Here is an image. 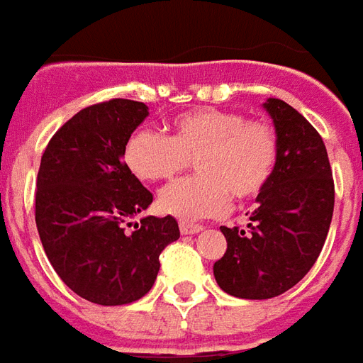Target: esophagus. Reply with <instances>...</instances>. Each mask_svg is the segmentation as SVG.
Wrapping results in <instances>:
<instances>
[{
    "mask_svg": "<svg viewBox=\"0 0 363 363\" xmlns=\"http://www.w3.org/2000/svg\"><path fill=\"white\" fill-rule=\"evenodd\" d=\"M202 225L198 223H189V221H181V233L182 235H194V233H200L202 231Z\"/></svg>",
    "mask_w": 363,
    "mask_h": 363,
    "instance_id": "obj_1",
    "label": "esophagus"
}]
</instances>
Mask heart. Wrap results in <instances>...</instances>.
Returning a JSON list of instances; mask_svg holds the SVG:
<instances>
[{"label":"heart","instance_id":"obj_1","mask_svg":"<svg viewBox=\"0 0 363 363\" xmlns=\"http://www.w3.org/2000/svg\"><path fill=\"white\" fill-rule=\"evenodd\" d=\"M280 153L268 120L243 112L194 108L173 120L171 135L140 128L124 143V165L145 182L169 181L190 161L200 177L182 179L159 194V210L182 221L221 216L229 198L252 200L264 192Z\"/></svg>","mask_w":363,"mask_h":363}]
</instances>
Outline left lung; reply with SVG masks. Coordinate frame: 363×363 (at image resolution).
Wrapping results in <instances>:
<instances>
[{
	"label": "left lung",
	"mask_w": 363,
	"mask_h": 363,
	"mask_svg": "<svg viewBox=\"0 0 363 363\" xmlns=\"http://www.w3.org/2000/svg\"><path fill=\"white\" fill-rule=\"evenodd\" d=\"M280 153L247 228H221L228 251L216 281L241 299H270L294 288L319 259L335 210V181L319 132L280 99H268Z\"/></svg>",
	"instance_id": "1"
}]
</instances>
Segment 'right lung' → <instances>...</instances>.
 I'll list each match as a JSON object with an SVG mask.
<instances>
[{
	"label": "right lung",
	"mask_w": 363,
	"mask_h": 363,
	"mask_svg": "<svg viewBox=\"0 0 363 363\" xmlns=\"http://www.w3.org/2000/svg\"><path fill=\"white\" fill-rule=\"evenodd\" d=\"M147 114L130 99L91 104L52 135L40 159L35 220L44 252L67 288L91 303L145 296L159 255L181 237L173 216H147L126 231L153 200L122 159L128 135Z\"/></svg>",
	"instance_id": "right-lung-1"
}]
</instances>
